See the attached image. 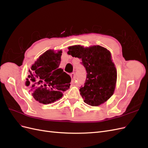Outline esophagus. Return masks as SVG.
Listing matches in <instances>:
<instances>
[{
	"label": "esophagus",
	"instance_id": "obj_1",
	"mask_svg": "<svg viewBox=\"0 0 148 148\" xmlns=\"http://www.w3.org/2000/svg\"><path fill=\"white\" fill-rule=\"evenodd\" d=\"M70 77L71 78V79H72V81L73 82L74 79H75V73H71L70 74Z\"/></svg>",
	"mask_w": 148,
	"mask_h": 148
}]
</instances>
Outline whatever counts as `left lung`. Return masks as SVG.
<instances>
[{"mask_svg": "<svg viewBox=\"0 0 148 148\" xmlns=\"http://www.w3.org/2000/svg\"><path fill=\"white\" fill-rule=\"evenodd\" d=\"M69 49L68 54L82 59L87 72L84 86L79 89L84 102L91 106L106 102L113 95L117 82V70L110 51L100 46L76 45Z\"/></svg>", "mask_w": 148, "mask_h": 148, "instance_id": "1", "label": "left lung"}]
</instances>
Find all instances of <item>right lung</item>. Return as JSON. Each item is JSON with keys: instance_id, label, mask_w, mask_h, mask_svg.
<instances>
[{"instance_id": "add662e5", "label": "right lung", "mask_w": 148, "mask_h": 148, "mask_svg": "<svg viewBox=\"0 0 148 148\" xmlns=\"http://www.w3.org/2000/svg\"><path fill=\"white\" fill-rule=\"evenodd\" d=\"M62 51L48 50L39 57L29 70L26 85L34 99L44 104H51L63 96L70 88L71 77L59 68Z\"/></svg>"}]
</instances>
